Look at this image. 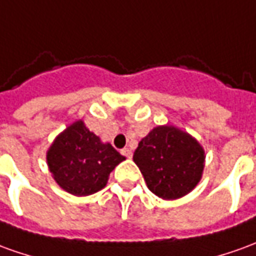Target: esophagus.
Returning <instances> with one entry per match:
<instances>
[{"instance_id": "obj_1", "label": "esophagus", "mask_w": 256, "mask_h": 256, "mask_svg": "<svg viewBox=\"0 0 256 256\" xmlns=\"http://www.w3.org/2000/svg\"><path fill=\"white\" fill-rule=\"evenodd\" d=\"M120 152H122V155H124V156L128 159L132 158V155H133V152H132V150H130V148H123Z\"/></svg>"}]
</instances>
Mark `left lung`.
I'll return each instance as SVG.
<instances>
[{
	"mask_svg": "<svg viewBox=\"0 0 256 256\" xmlns=\"http://www.w3.org/2000/svg\"><path fill=\"white\" fill-rule=\"evenodd\" d=\"M133 160L150 191L172 201L187 196L200 183L205 151L191 134L164 124L154 128L138 142Z\"/></svg>",
	"mask_w": 256,
	"mask_h": 256,
	"instance_id": "left-lung-1",
	"label": "left lung"
}]
</instances>
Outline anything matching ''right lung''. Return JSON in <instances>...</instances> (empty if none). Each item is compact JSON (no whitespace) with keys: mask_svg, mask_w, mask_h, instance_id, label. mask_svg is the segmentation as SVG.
<instances>
[{"mask_svg":"<svg viewBox=\"0 0 256 256\" xmlns=\"http://www.w3.org/2000/svg\"><path fill=\"white\" fill-rule=\"evenodd\" d=\"M124 159L110 142H102L86 128L83 120L69 124L47 151V165L54 180L76 196L102 190L110 172Z\"/></svg>","mask_w":256,"mask_h":256,"instance_id":"add662e5","label":"right lung"}]
</instances>
